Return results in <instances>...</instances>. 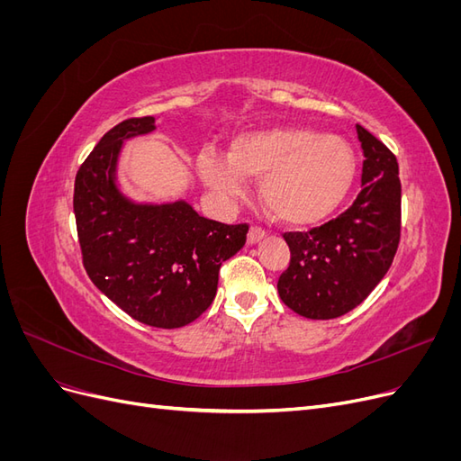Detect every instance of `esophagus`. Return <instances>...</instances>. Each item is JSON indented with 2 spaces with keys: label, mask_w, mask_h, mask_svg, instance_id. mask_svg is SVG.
Listing matches in <instances>:
<instances>
[{
  "label": "esophagus",
  "mask_w": 461,
  "mask_h": 461,
  "mask_svg": "<svg viewBox=\"0 0 461 461\" xmlns=\"http://www.w3.org/2000/svg\"><path fill=\"white\" fill-rule=\"evenodd\" d=\"M265 232L263 229H259V227H252L248 230V244H258L259 240H263L265 239Z\"/></svg>",
  "instance_id": "obj_1"
}]
</instances>
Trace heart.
Segmentation results:
<instances>
[{"label": "heart", "instance_id": "heart-1", "mask_svg": "<svg viewBox=\"0 0 461 461\" xmlns=\"http://www.w3.org/2000/svg\"><path fill=\"white\" fill-rule=\"evenodd\" d=\"M200 173L222 200L244 194L246 178L259 180L263 207L286 225H313L346 200L356 156L342 136L303 127H276L236 136L229 159L203 151Z\"/></svg>", "mask_w": 461, "mask_h": 461}]
</instances>
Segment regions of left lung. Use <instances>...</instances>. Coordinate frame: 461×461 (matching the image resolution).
I'll use <instances>...</instances> for the list:
<instances>
[{
	"instance_id": "obj_1",
	"label": "left lung",
	"mask_w": 461,
	"mask_h": 461,
	"mask_svg": "<svg viewBox=\"0 0 461 461\" xmlns=\"http://www.w3.org/2000/svg\"><path fill=\"white\" fill-rule=\"evenodd\" d=\"M364 149L361 192L354 203L308 232H285L288 269L278 296L308 319H334L364 302L393 265L400 242L398 161L379 138L356 124Z\"/></svg>"
}]
</instances>
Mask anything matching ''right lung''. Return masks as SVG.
<instances>
[{"label": "right lung", "instance_id": "add662e5", "mask_svg": "<svg viewBox=\"0 0 461 461\" xmlns=\"http://www.w3.org/2000/svg\"><path fill=\"white\" fill-rule=\"evenodd\" d=\"M153 129V117H132L105 132L77 173L73 207L92 283L140 323L178 329L212 305L221 265L244 246L248 225L205 219L183 200L124 196L115 183L122 142Z\"/></svg>", "mask_w": 461, "mask_h": 461}]
</instances>
